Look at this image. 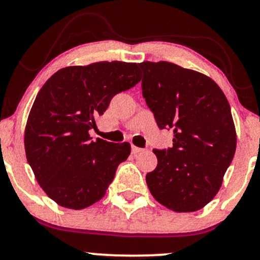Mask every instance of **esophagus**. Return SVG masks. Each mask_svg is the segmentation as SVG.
<instances>
[{"instance_id": "obj_1", "label": "esophagus", "mask_w": 260, "mask_h": 260, "mask_svg": "<svg viewBox=\"0 0 260 260\" xmlns=\"http://www.w3.org/2000/svg\"><path fill=\"white\" fill-rule=\"evenodd\" d=\"M142 151H143V149H142V148H138V147H134V145H132V153H133L134 155H137V154L142 153Z\"/></svg>"}]
</instances>
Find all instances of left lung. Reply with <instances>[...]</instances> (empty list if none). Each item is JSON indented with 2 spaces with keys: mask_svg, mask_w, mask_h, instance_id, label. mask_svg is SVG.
Returning <instances> with one entry per match:
<instances>
[{
  "mask_svg": "<svg viewBox=\"0 0 260 260\" xmlns=\"http://www.w3.org/2000/svg\"><path fill=\"white\" fill-rule=\"evenodd\" d=\"M142 90L160 129H174L172 148L157 150L145 177L160 204L176 213L204 208L222 184L236 151L231 109L205 74L171 62H142Z\"/></svg>",
  "mask_w": 260,
  "mask_h": 260,
  "instance_id": "8db88e82",
  "label": "left lung"
}]
</instances>
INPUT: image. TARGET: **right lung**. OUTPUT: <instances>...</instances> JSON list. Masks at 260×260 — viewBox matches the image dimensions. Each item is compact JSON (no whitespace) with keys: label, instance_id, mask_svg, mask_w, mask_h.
Segmentation results:
<instances>
[{"label":"right lung","instance_id":"add662e5","mask_svg":"<svg viewBox=\"0 0 260 260\" xmlns=\"http://www.w3.org/2000/svg\"><path fill=\"white\" fill-rule=\"evenodd\" d=\"M137 63L112 61L62 68L47 79L29 112L25 155L35 178L53 202L84 209L100 201L129 143L92 142L89 131L118 92L140 80Z\"/></svg>","mask_w":260,"mask_h":260}]
</instances>
